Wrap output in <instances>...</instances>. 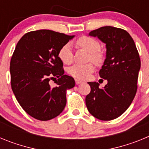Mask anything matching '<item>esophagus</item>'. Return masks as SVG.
<instances>
[{
    "label": "esophagus",
    "mask_w": 149,
    "mask_h": 149,
    "mask_svg": "<svg viewBox=\"0 0 149 149\" xmlns=\"http://www.w3.org/2000/svg\"><path fill=\"white\" fill-rule=\"evenodd\" d=\"M75 83H76V84H82L83 81H80V80H78V79H75Z\"/></svg>",
    "instance_id": "esophagus-1"
}]
</instances>
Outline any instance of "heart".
Returning <instances> with one entry per match:
<instances>
[{
    "label": "heart",
    "mask_w": 149,
    "mask_h": 149,
    "mask_svg": "<svg viewBox=\"0 0 149 149\" xmlns=\"http://www.w3.org/2000/svg\"><path fill=\"white\" fill-rule=\"evenodd\" d=\"M76 45L79 48H82L89 53V60L95 63L96 64L101 63L103 55L99 51L101 45L97 39L84 36L76 41ZM58 56L63 63L70 64L73 60V51L72 45L70 43L63 45L59 50ZM94 69V65L91 63L84 65L75 64L68 68V73L75 78L84 80L89 77Z\"/></svg>",
    "instance_id": "heart-1"
}]
</instances>
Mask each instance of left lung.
Returning a JSON list of instances; mask_svg holds the SVG:
<instances>
[{
    "label": "left lung",
    "instance_id": "obj_1",
    "mask_svg": "<svg viewBox=\"0 0 149 149\" xmlns=\"http://www.w3.org/2000/svg\"><path fill=\"white\" fill-rule=\"evenodd\" d=\"M89 35L106 44V59L99 75L107 84L100 89L98 83H88L91 91L86 97V107L97 119L112 120L120 116L135 97L141 65L139 53L130 34L121 28L105 26Z\"/></svg>",
    "mask_w": 149,
    "mask_h": 149
}]
</instances>
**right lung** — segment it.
<instances>
[{
    "instance_id": "obj_1",
    "label": "right lung",
    "mask_w": 149,
    "mask_h": 149,
    "mask_svg": "<svg viewBox=\"0 0 149 149\" xmlns=\"http://www.w3.org/2000/svg\"><path fill=\"white\" fill-rule=\"evenodd\" d=\"M74 37L49 30L31 31L17 43L10 61L11 86L24 110L38 120L48 121L60 115L66 104V91L75 85L64 74L58 56L63 45ZM52 77H59L54 88Z\"/></svg>"
}]
</instances>
